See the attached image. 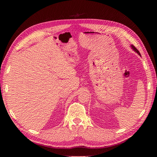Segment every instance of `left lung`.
I'll return each instance as SVG.
<instances>
[{
	"mask_svg": "<svg viewBox=\"0 0 157 157\" xmlns=\"http://www.w3.org/2000/svg\"><path fill=\"white\" fill-rule=\"evenodd\" d=\"M132 48L133 49H134V51L136 52H137L138 53V54L139 55H140V52L138 51V50L137 49V48H136V47H135V46H134V45H132Z\"/></svg>",
	"mask_w": 157,
	"mask_h": 157,
	"instance_id": "1",
	"label": "left lung"
}]
</instances>
